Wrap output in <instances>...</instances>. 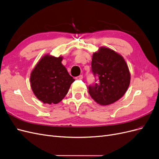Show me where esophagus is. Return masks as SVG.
Here are the masks:
<instances>
[{
  "label": "esophagus",
  "mask_w": 159,
  "mask_h": 159,
  "mask_svg": "<svg viewBox=\"0 0 159 159\" xmlns=\"http://www.w3.org/2000/svg\"><path fill=\"white\" fill-rule=\"evenodd\" d=\"M75 79H76V80H82V79H83V75H80L79 76L76 77Z\"/></svg>",
  "instance_id": "obj_1"
}]
</instances>
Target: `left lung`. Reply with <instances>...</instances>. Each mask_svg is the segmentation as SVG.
Listing matches in <instances>:
<instances>
[{
	"label": "left lung",
	"mask_w": 159,
	"mask_h": 159,
	"mask_svg": "<svg viewBox=\"0 0 159 159\" xmlns=\"http://www.w3.org/2000/svg\"><path fill=\"white\" fill-rule=\"evenodd\" d=\"M91 70L97 80L89 86V93L96 103L101 105L112 104L125 93L131 75L121 55L108 48H99L92 56Z\"/></svg>",
	"instance_id": "obj_1"
}]
</instances>
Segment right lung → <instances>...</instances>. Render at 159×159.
<instances>
[{
	"mask_svg": "<svg viewBox=\"0 0 159 159\" xmlns=\"http://www.w3.org/2000/svg\"><path fill=\"white\" fill-rule=\"evenodd\" d=\"M62 56L45 55L31 72L30 81L33 93L44 103L60 102L75 81L62 65Z\"/></svg>",
	"mask_w": 159,
	"mask_h": 159,
	"instance_id": "1",
	"label": "right lung"
}]
</instances>
